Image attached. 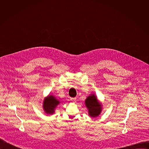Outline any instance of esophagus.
Listing matches in <instances>:
<instances>
[{
	"instance_id": "obj_1",
	"label": "esophagus",
	"mask_w": 149,
	"mask_h": 149,
	"mask_svg": "<svg viewBox=\"0 0 149 149\" xmlns=\"http://www.w3.org/2000/svg\"><path fill=\"white\" fill-rule=\"evenodd\" d=\"M71 100L72 101H73V102H75L76 100H77V98H72L71 99Z\"/></svg>"
}]
</instances>
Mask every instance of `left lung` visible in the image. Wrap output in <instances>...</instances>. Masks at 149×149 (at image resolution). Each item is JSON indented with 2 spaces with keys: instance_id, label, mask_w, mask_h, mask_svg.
<instances>
[{
  "instance_id": "1",
  "label": "left lung",
  "mask_w": 149,
  "mask_h": 149,
  "mask_svg": "<svg viewBox=\"0 0 149 149\" xmlns=\"http://www.w3.org/2000/svg\"><path fill=\"white\" fill-rule=\"evenodd\" d=\"M85 104L88 109V115L93 117H98L102 111V104L98 100L94 94H91L85 100Z\"/></svg>"
}]
</instances>
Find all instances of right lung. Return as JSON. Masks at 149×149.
Segmentation results:
<instances>
[{"label": "right lung", "mask_w": 149, "mask_h": 149, "mask_svg": "<svg viewBox=\"0 0 149 149\" xmlns=\"http://www.w3.org/2000/svg\"><path fill=\"white\" fill-rule=\"evenodd\" d=\"M60 103V101L53 95H49L44 98L43 101V109L45 113L48 114H53L55 113V109Z\"/></svg>", "instance_id": "1"}]
</instances>
